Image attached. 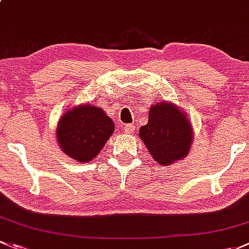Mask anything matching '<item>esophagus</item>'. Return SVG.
Wrapping results in <instances>:
<instances>
[{
	"label": "esophagus",
	"instance_id": "obj_1",
	"mask_svg": "<svg viewBox=\"0 0 249 249\" xmlns=\"http://www.w3.org/2000/svg\"><path fill=\"white\" fill-rule=\"evenodd\" d=\"M124 129L125 134H132V133L135 130V125L133 124H124Z\"/></svg>",
	"mask_w": 249,
	"mask_h": 249
}]
</instances>
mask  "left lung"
<instances>
[{
  "label": "left lung",
  "instance_id": "obj_1",
  "mask_svg": "<svg viewBox=\"0 0 249 249\" xmlns=\"http://www.w3.org/2000/svg\"><path fill=\"white\" fill-rule=\"evenodd\" d=\"M139 137L153 160L169 165L188 155L193 130L188 117L178 107L160 102L150 107L148 122L140 128Z\"/></svg>",
  "mask_w": 249,
  "mask_h": 249
}]
</instances>
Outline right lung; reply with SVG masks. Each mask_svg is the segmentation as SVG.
I'll use <instances>...</instances> for the list:
<instances>
[{
	"instance_id": "add662e5",
	"label": "right lung",
	"mask_w": 249,
	"mask_h": 249,
	"mask_svg": "<svg viewBox=\"0 0 249 249\" xmlns=\"http://www.w3.org/2000/svg\"><path fill=\"white\" fill-rule=\"evenodd\" d=\"M115 130L112 120L98 107L84 104L66 111L56 137L61 150L78 162L96 158Z\"/></svg>"
}]
</instances>
